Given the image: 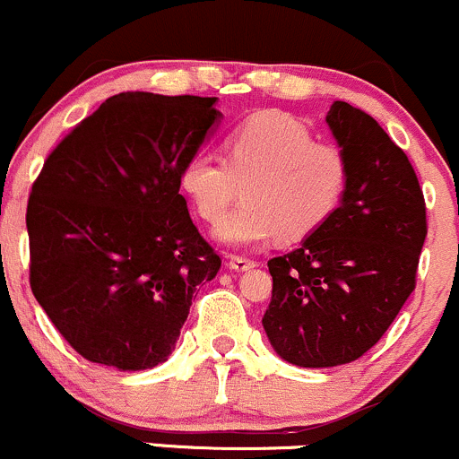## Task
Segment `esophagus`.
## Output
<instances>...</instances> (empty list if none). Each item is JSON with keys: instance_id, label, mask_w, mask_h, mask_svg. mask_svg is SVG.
<instances>
[{"instance_id": "1", "label": "esophagus", "mask_w": 459, "mask_h": 459, "mask_svg": "<svg viewBox=\"0 0 459 459\" xmlns=\"http://www.w3.org/2000/svg\"><path fill=\"white\" fill-rule=\"evenodd\" d=\"M228 267L234 269V272H249V269L256 267V263H254L252 258H245V256H230Z\"/></svg>"}]
</instances>
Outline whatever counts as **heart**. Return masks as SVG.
Masks as SVG:
<instances>
[{
	"label": "heart",
	"instance_id": "1",
	"mask_svg": "<svg viewBox=\"0 0 459 459\" xmlns=\"http://www.w3.org/2000/svg\"><path fill=\"white\" fill-rule=\"evenodd\" d=\"M225 154H192L181 169V190L196 214L214 223L243 186V203L214 230L230 247H256L276 236L305 238L332 219L347 195L342 150L314 141L309 127L287 112L245 119L225 141Z\"/></svg>",
	"mask_w": 459,
	"mask_h": 459
}]
</instances>
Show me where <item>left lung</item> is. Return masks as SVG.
<instances>
[{
    "mask_svg": "<svg viewBox=\"0 0 459 459\" xmlns=\"http://www.w3.org/2000/svg\"><path fill=\"white\" fill-rule=\"evenodd\" d=\"M327 126L349 163L338 212L299 249L267 263L273 278L263 327L291 365L358 360L415 290L427 207L406 154L367 112L335 101Z\"/></svg>",
    "mask_w": 459,
    "mask_h": 459,
    "instance_id": "left-lung-1",
    "label": "left lung"
}]
</instances>
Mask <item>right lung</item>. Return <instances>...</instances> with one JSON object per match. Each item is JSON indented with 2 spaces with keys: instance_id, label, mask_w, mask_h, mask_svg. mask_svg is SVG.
Segmentation results:
<instances>
[{
  "instance_id": "add662e5",
  "label": "right lung",
  "mask_w": 459,
  "mask_h": 459,
  "mask_svg": "<svg viewBox=\"0 0 459 459\" xmlns=\"http://www.w3.org/2000/svg\"><path fill=\"white\" fill-rule=\"evenodd\" d=\"M216 97L121 92L46 159L26 210L30 290L97 365L152 369L177 347L221 258L181 196V169L219 127Z\"/></svg>"
}]
</instances>
